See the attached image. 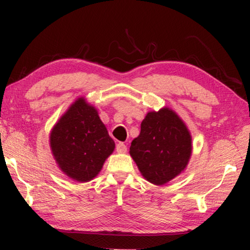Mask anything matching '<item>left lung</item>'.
I'll use <instances>...</instances> for the list:
<instances>
[{"label":"left lung","instance_id":"8db88e82","mask_svg":"<svg viewBox=\"0 0 250 250\" xmlns=\"http://www.w3.org/2000/svg\"><path fill=\"white\" fill-rule=\"evenodd\" d=\"M50 141L60 168L80 182L97 176L115 149L98 110L83 99H78L60 118Z\"/></svg>","mask_w":250,"mask_h":250}]
</instances>
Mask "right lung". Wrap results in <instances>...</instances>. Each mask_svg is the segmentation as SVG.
<instances>
[{
    "label": "right lung",
    "mask_w": 250,
    "mask_h": 250,
    "mask_svg": "<svg viewBox=\"0 0 250 250\" xmlns=\"http://www.w3.org/2000/svg\"><path fill=\"white\" fill-rule=\"evenodd\" d=\"M129 153L140 172L157 186L168 182L186 168L191 156L188 128L168 108L148 112Z\"/></svg>",
    "instance_id": "obj_1"
}]
</instances>
